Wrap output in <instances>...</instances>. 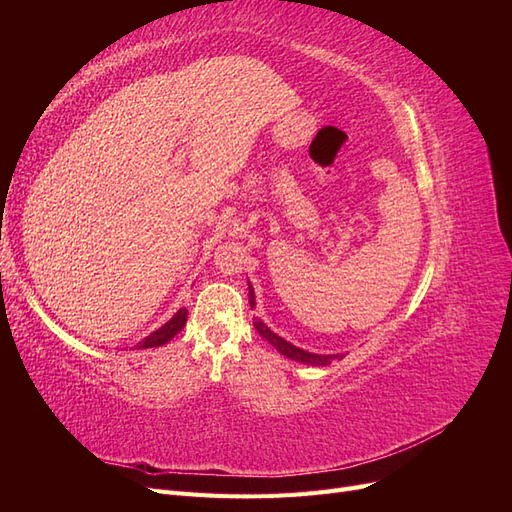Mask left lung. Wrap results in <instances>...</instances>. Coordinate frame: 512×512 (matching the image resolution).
I'll use <instances>...</instances> for the list:
<instances>
[{
	"label": "left lung",
	"mask_w": 512,
	"mask_h": 512,
	"mask_svg": "<svg viewBox=\"0 0 512 512\" xmlns=\"http://www.w3.org/2000/svg\"><path fill=\"white\" fill-rule=\"evenodd\" d=\"M250 305H256L252 286H250ZM254 327L277 352H282L284 356H288V359H292V361L307 363V365H329L333 359H337V356H339V359H342V354H327V356H324V354H312V352H305V350H301L297 346H292L290 342H286V339H282L280 335H275L262 320H256Z\"/></svg>",
	"instance_id": "1"
}]
</instances>
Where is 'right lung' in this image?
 <instances>
[{
    "label": "right lung",
    "mask_w": 512,
    "mask_h": 512,
    "mask_svg": "<svg viewBox=\"0 0 512 512\" xmlns=\"http://www.w3.org/2000/svg\"><path fill=\"white\" fill-rule=\"evenodd\" d=\"M185 320H188V309L181 307L179 312L164 324V327H160L158 331H153L149 337H145L143 344H138V348H158V346H164L166 342H170V339H173L185 327Z\"/></svg>",
    "instance_id": "right-lung-1"
}]
</instances>
